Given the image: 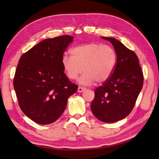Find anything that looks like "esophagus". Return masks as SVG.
<instances>
[{
  "label": "esophagus",
  "instance_id": "obj_1",
  "mask_svg": "<svg viewBox=\"0 0 159 159\" xmlns=\"http://www.w3.org/2000/svg\"><path fill=\"white\" fill-rule=\"evenodd\" d=\"M85 89V87H81V86H79V87H78V91L79 93H81V92H83Z\"/></svg>",
  "mask_w": 159,
  "mask_h": 159
}]
</instances>
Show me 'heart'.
Here are the masks:
<instances>
[{
	"label": "heart",
	"instance_id": "1",
	"mask_svg": "<svg viewBox=\"0 0 159 159\" xmlns=\"http://www.w3.org/2000/svg\"><path fill=\"white\" fill-rule=\"evenodd\" d=\"M72 56L65 55L62 62L65 71L71 80L82 75L80 82L89 85L97 81L103 83L109 80L115 70L117 54L115 49L106 44L91 42L73 48Z\"/></svg>",
	"mask_w": 159,
	"mask_h": 159
}]
</instances>
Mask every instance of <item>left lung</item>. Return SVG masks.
<instances>
[{"label": "left lung", "instance_id": "8db88e82", "mask_svg": "<svg viewBox=\"0 0 159 159\" xmlns=\"http://www.w3.org/2000/svg\"><path fill=\"white\" fill-rule=\"evenodd\" d=\"M102 39L113 44L117 63L110 79L94 90L91 109L101 121L114 123L125 118L134 108L143 87V75L133 51L113 38Z\"/></svg>", "mask_w": 159, "mask_h": 159}]
</instances>
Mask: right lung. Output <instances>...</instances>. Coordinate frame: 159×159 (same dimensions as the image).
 Wrapping results in <instances>:
<instances>
[{
    "mask_svg": "<svg viewBox=\"0 0 159 159\" xmlns=\"http://www.w3.org/2000/svg\"><path fill=\"white\" fill-rule=\"evenodd\" d=\"M73 37L60 36L46 39L23 53L14 78L19 106L36 123L55 122L64 112L68 97L78 85L65 74L62 59Z\"/></svg>",
    "mask_w": 159,
    "mask_h": 159,
    "instance_id": "obj_1",
    "label": "right lung"
}]
</instances>
